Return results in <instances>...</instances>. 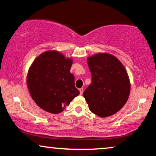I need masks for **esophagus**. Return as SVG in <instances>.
Returning a JSON list of instances; mask_svg holds the SVG:
<instances>
[{"label":"esophagus","instance_id":"obj_1","mask_svg":"<svg viewBox=\"0 0 156 156\" xmlns=\"http://www.w3.org/2000/svg\"><path fill=\"white\" fill-rule=\"evenodd\" d=\"M83 91H84V89H83V88L80 89V94L81 95H82V94H83Z\"/></svg>","mask_w":156,"mask_h":156}]
</instances>
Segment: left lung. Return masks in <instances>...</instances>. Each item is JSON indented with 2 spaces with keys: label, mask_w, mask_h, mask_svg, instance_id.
Returning <instances> with one entry per match:
<instances>
[{
  "label": "left lung",
  "mask_w": 156,
  "mask_h": 156,
  "mask_svg": "<svg viewBox=\"0 0 156 156\" xmlns=\"http://www.w3.org/2000/svg\"><path fill=\"white\" fill-rule=\"evenodd\" d=\"M91 83L84 91L89 108L104 118L118 112L129 99L131 83L124 66L114 55L97 53L87 58Z\"/></svg>",
  "instance_id": "left-lung-1"
}]
</instances>
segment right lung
Here are the masks:
<instances>
[{
  "label": "right lung",
  "instance_id": "1",
  "mask_svg": "<svg viewBox=\"0 0 156 156\" xmlns=\"http://www.w3.org/2000/svg\"><path fill=\"white\" fill-rule=\"evenodd\" d=\"M72 62V58L58 51L48 50L32 63L27 74V86L32 99L43 110L59 114L80 94L70 72Z\"/></svg>",
  "mask_w": 156,
  "mask_h": 156
}]
</instances>
